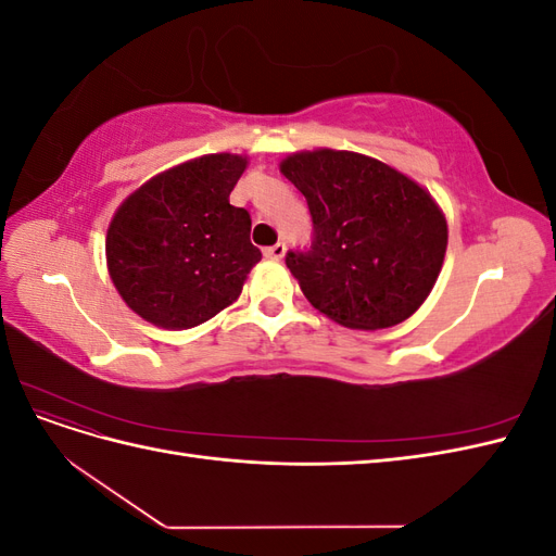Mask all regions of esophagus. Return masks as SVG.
<instances>
[{
  "mask_svg": "<svg viewBox=\"0 0 556 556\" xmlns=\"http://www.w3.org/2000/svg\"><path fill=\"white\" fill-rule=\"evenodd\" d=\"M285 250H288V248H285V243H276V245H271V248H264V257L278 262V260L285 257Z\"/></svg>",
  "mask_w": 556,
  "mask_h": 556,
  "instance_id": "34e87169",
  "label": "esophagus"
}]
</instances>
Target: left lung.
Here are the masks:
<instances>
[{"label": "left lung", "mask_w": 556, "mask_h": 556, "mask_svg": "<svg viewBox=\"0 0 556 556\" xmlns=\"http://www.w3.org/2000/svg\"><path fill=\"white\" fill-rule=\"evenodd\" d=\"M280 174L306 197L315 239L285 264L311 306L348 329L401 325L431 294L447 220L422 185L352 150H299Z\"/></svg>", "instance_id": "8db88e82"}]
</instances>
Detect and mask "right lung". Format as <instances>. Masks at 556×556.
<instances>
[{
    "mask_svg": "<svg viewBox=\"0 0 556 556\" xmlns=\"http://www.w3.org/2000/svg\"><path fill=\"white\" fill-rule=\"evenodd\" d=\"M248 157L213 153L172 166L134 190L106 229L117 294L146 323L192 329L241 296L262 252L250 213L229 204Z\"/></svg>",
    "mask_w": 556,
    "mask_h": 556,
    "instance_id": "add662e5",
    "label": "right lung"
}]
</instances>
